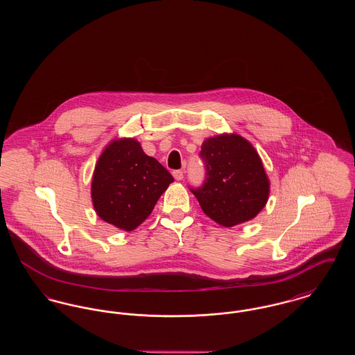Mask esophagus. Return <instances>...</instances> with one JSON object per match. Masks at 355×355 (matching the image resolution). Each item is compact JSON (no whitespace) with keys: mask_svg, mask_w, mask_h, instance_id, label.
<instances>
[{"mask_svg":"<svg viewBox=\"0 0 355 355\" xmlns=\"http://www.w3.org/2000/svg\"><path fill=\"white\" fill-rule=\"evenodd\" d=\"M173 177L177 180V181H181L184 178V171L182 170H174L173 171Z\"/></svg>","mask_w":355,"mask_h":355,"instance_id":"34e87169","label":"esophagus"}]
</instances>
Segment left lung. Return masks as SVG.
Wrapping results in <instances>:
<instances>
[{
  "label": "left lung",
  "mask_w": 355,
  "mask_h": 355,
  "mask_svg": "<svg viewBox=\"0 0 355 355\" xmlns=\"http://www.w3.org/2000/svg\"><path fill=\"white\" fill-rule=\"evenodd\" d=\"M201 157L206 181L191 191L203 213L225 227L257 217L269 200L270 181L253 145L242 135L223 133L203 141Z\"/></svg>",
  "instance_id": "8db88e82"
}]
</instances>
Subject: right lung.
Masks as SVG:
<instances>
[{
	"mask_svg": "<svg viewBox=\"0 0 355 355\" xmlns=\"http://www.w3.org/2000/svg\"><path fill=\"white\" fill-rule=\"evenodd\" d=\"M173 181L169 171L145 154L135 138H116L105 146L94 168L93 207L102 220L133 232L150 216Z\"/></svg>",
	"mask_w": 355,
	"mask_h": 355,
	"instance_id": "add662e5",
	"label": "right lung"
}]
</instances>
